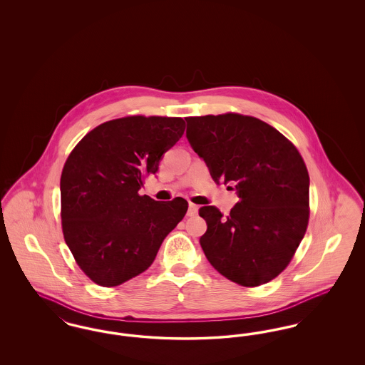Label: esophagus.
Returning <instances> with one entry per match:
<instances>
[{"instance_id": "obj_1", "label": "esophagus", "mask_w": 365, "mask_h": 365, "mask_svg": "<svg viewBox=\"0 0 365 365\" xmlns=\"http://www.w3.org/2000/svg\"><path fill=\"white\" fill-rule=\"evenodd\" d=\"M197 213H198V207L194 205V204H190L189 210H187V216H195Z\"/></svg>"}]
</instances>
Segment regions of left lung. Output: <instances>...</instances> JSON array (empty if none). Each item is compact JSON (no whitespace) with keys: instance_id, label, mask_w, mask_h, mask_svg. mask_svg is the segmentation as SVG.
<instances>
[{"instance_id":"left-lung-1","label":"left lung","mask_w":365,"mask_h":365,"mask_svg":"<svg viewBox=\"0 0 365 365\" xmlns=\"http://www.w3.org/2000/svg\"><path fill=\"white\" fill-rule=\"evenodd\" d=\"M186 137L212 179L240 201L225 217L202 207L201 247L213 268L241 286L264 284L287 267L309 219V175L294 145L252 116L186 118ZM232 189V187H231Z\"/></svg>"}]
</instances>
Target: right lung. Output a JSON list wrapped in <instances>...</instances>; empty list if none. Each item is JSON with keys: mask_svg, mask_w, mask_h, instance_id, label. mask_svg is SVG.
<instances>
[{"mask_svg": "<svg viewBox=\"0 0 365 365\" xmlns=\"http://www.w3.org/2000/svg\"><path fill=\"white\" fill-rule=\"evenodd\" d=\"M183 133L180 118L130 116L100 124L71 152L60 180L63 232L94 283L113 287L146 271L185 217L186 200L138 192Z\"/></svg>", "mask_w": 365, "mask_h": 365, "instance_id": "right-lung-1", "label": "right lung"}]
</instances>
